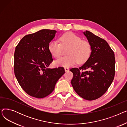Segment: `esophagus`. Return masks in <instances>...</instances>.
Returning <instances> with one entry per match:
<instances>
[{
    "mask_svg": "<svg viewBox=\"0 0 127 127\" xmlns=\"http://www.w3.org/2000/svg\"><path fill=\"white\" fill-rule=\"evenodd\" d=\"M64 69H65V71L66 72L69 71V68H67V67H65V68H64Z\"/></svg>",
    "mask_w": 127,
    "mask_h": 127,
    "instance_id": "obj_1",
    "label": "esophagus"
}]
</instances>
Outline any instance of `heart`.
Masks as SVG:
<instances>
[{"instance_id": "heart-1", "label": "heart", "mask_w": 127, "mask_h": 127, "mask_svg": "<svg viewBox=\"0 0 127 127\" xmlns=\"http://www.w3.org/2000/svg\"><path fill=\"white\" fill-rule=\"evenodd\" d=\"M60 43L52 41L48 45V49L51 55L56 59L60 58L63 54V50L67 49L68 56L55 61L58 66L68 67L78 63L82 64L90 58L91 46L90 43L72 32H67L59 37Z\"/></svg>"}]
</instances>
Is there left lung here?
<instances>
[{
  "mask_svg": "<svg viewBox=\"0 0 127 127\" xmlns=\"http://www.w3.org/2000/svg\"><path fill=\"white\" fill-rule=\"evenodd\" d=\"M83 34L91 44V54L81 67L70 69L74 75L71 83L78 95L93 100L102 96L113 81L115 56L104 39L87 30Z\"/></svg>",
  "mask_w": 127,
  "mask_h": 127,
  "instance_id": "8db88e82",
  "label": "left lung"
}]
</instances>
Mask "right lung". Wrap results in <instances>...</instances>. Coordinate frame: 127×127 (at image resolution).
<instances>
[{"label":"right lung","mask_w":127,"mask_h":127,"mask_svg":"<svg viewBox=\"0 0 127 127\" xmlns=\"http://www.w3.org/2000/svg\"><path fill=\"white\" fill-rule=\"evenodd\" d=\"M57 31L42 29L25 35L14 52V69L17 81L29 95L37 98L47 96L53 91L64 68H49L52 62L48 45Z\"/></svg>","instance_id":"right-lung-1"}]
</instances>
